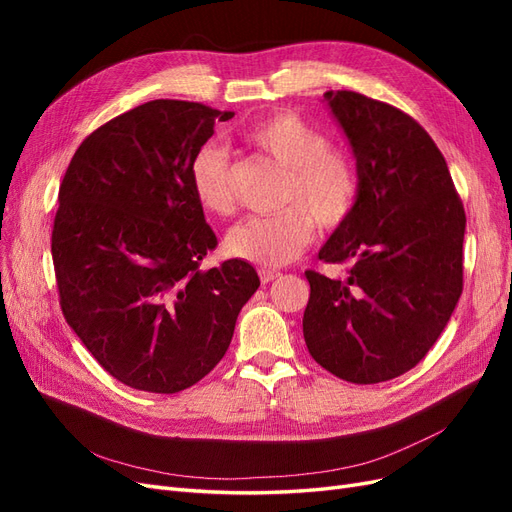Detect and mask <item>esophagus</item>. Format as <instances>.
<instances>
[{"label":"esophagus","mask_w":512,"mask_h":512,"mask_svg":"<svg viewBox=\"0 0 512 512\" xmlns=\"http://www.w3.org/2000/svg\"><path fill=\"white\" fill-rule=\"evenodd\" d=\"M258 275H260V282H262V284H269V282L277 280V277H280L282 273L275 271V269H260Z\"/></svg>","instance_id":"obj_1"}]
</instances>
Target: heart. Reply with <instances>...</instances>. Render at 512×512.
Listing matches in <instances>:
<instances>
[{
	"instance_id": "obj_1",
	"label": "heart",
	"mask_w": 512,
	"mask_h": 512,
	"mask_svg": "<svg viewBox=\"0 0 512 512\" xmlns=\"http://www.w3.org/2000/svg\"><path fill=\"white\" fill-rule=\"evenodd\" d=\"M243 141L286 168L280 203L271 215H252L226 237L235 258L262 267H280L297 258L314 239L313 220L324 230L342 226L359 198V173L346 151L329 147L322 130L292 111H280L252 123ZM190 185L205 211L228 215L235 209L230 158L224 147L207 143L190 164Z\"/></svg>"
}]
</instances>
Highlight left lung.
I'll return each mask as SVG.
<instances>
[{
    "instance_id": "left-lung-1",
    "label": "left lung",
    "mask_w": 512,
    "mask_h": 512,
    "mask_svg": "<svg viewBox=\"0 0 512 512\" xmlns=\"http://www.w3.org/2000/svg\"><path fill=\"white\" fill-rule=\"evenodd\" d=\"M356 158L359 198L320 250L346 280L305 271L303 337L333 376L378 384L406 374L444 331L463 290L466 211L446 160L399 108L327 91Z\"/></svg>"
}]
</instances>
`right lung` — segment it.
I'll use <instances>...</instances> for the list:
<instances>
[{"instance_id": "obj_1", "label": "right lung", "mask_w": 512, "mask_h": 512, "mask_svg": "<svg viewBox=\"0 0 512 512\" xmlns=\"http://www.w3.org/2000/svg\"><path fill=\"white\" fill-rule=\"evenodd\" d=\"M235 113L151 100L91 132L59 185L51 254L72 331L119 382L173 395L226 354L258 290L250 262H200L218 237L190 185L215 121Z\"/></svg>"}]
</instances>
